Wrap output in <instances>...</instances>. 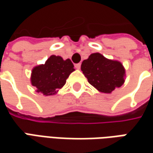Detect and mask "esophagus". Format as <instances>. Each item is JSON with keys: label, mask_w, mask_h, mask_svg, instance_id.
Returning <instances> with one entry per match:
<instances>
[{"label": "esophagus", "mask_w": 153, "mask_h": 153, "mask_svg": "<svg viewBox=\"0 0 153 153\" xmlns=\"http://www.w3.org/2000/svg\"><path fill=\"white\" fill-rule=\"evenodd\" d=\"M75 68H76V69H77V70H79L80 68H81V64H80V63H78V64H76V65H75Z\"/></svg>", "instance_id": "obj_1"}]
</instances>
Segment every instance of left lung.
I'll list each match as a JSON object with an SVG mask.
<instances>
[{
  "label": "left lung",
  "mask_w": 153,
  "mask_h": 153,
  "mask_svg": "<svg viewBox=\"0 0 153 153\" xmlns=\"http://www.w3.org/2000/svg\"><path fill=\"white\" fill-rule=\"evenodd\" d=\"M81 70L88 82L101 93L110 94L124 82L125 70L123 65L99 53H92L88 59L83 60Z\"/></svg>",
  "instance_id": "obj_1"
}]
</instances>
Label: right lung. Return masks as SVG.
I'll list each match as a JSON object with an SVG mask.
<instances>
[{"mask_svg": "<svg viewBox=\"0 0 153 153\" xmlns=\"http://www.w3.org/2000/svg\"><path fill=\"white\" fill-rule=\"evenodd\" d=\"M75 71L71 59L64 60L60 56L52 55L44 65L33 68L31 84L37 93L48 96L55 94L65 84L70 74Z\"/></svg>", "mask_w": 153, "mask_h": 153, "instance_id": "right-lung-1", "label": "right lung"}]
</instances>
